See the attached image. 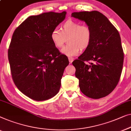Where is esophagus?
Instances as JSON below:
<instances>
[{
    "label": "esophagus",
    "mask_w": 131,
    "mask_h": 131,
    "mask_svg": "<svg viewBox=\"0 0 131 131\" xmlns=\"http://www.w3.org/2000/svg\"><path fill=\"white\" fill-rule=\"evenodd\" d=\"M68 59H69V62H70V63H71L72 62H73V58H72V57H68Z\"/></svg>",
    "instance_id": "1"
}]
</instances>
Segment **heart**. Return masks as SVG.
<instances>
[{"mask_svg":"<svg viewBox=\"0 0 131 131\" xmlns=\"http://www.w3.org/2000/svg\"><path fill=\"white\" fill-rule=\"evenodd\" d=\"M59 29L54 28L50 34L51 41L55 47L60 49L63 46L66 38L69 45L63 47L62 53L68 56H73L80 53L81 49L87 48L91 41L92 31L86 25L80 22L68 19L62 24Z\"/></svg>","mask_w":131,"mask_h":131,"instance_id":"b5f03b06","label":"heart"}]
</instances>
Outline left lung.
Wrapping results in <instances>:
<instances>
[{"label": "left lung", "mask_w": 131, "mask_h": 131, "mask_svg": "<svg viewBox=\"0 0 131 131\" xmlns=\"http://www.w3.org/2000/svg\"><path fill=\"white\" fill-rule=\"evenodd\" d=\"M71 16L84 21L92 31L89 46L72 62L81 91L91 99L106 97L116 86L122 71L124 54L120 34L98 11L73 12ZM90 61V65L85 63Z\"/></svg>", "instance_id": "left-lung-1"}]
</instances>
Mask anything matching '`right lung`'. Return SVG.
<instances>
[{"label": "right lung", "instance_id": "add662e5", "mask_svg": "<svg viewBox=\"0 0 131 131\" xmlns=\"http://www.w3.org/2000/svg\"><path fill=\"white\" fill-rule=\"evenodd\" d=\"M66 12H45L30 16L15 29L8 49L15 84L29 98L43 101L59 91L64 70L69 64L50 39L53 29Z\"/></svg>", "mask_w": 131, "mask_h": 131}]
</instances>
